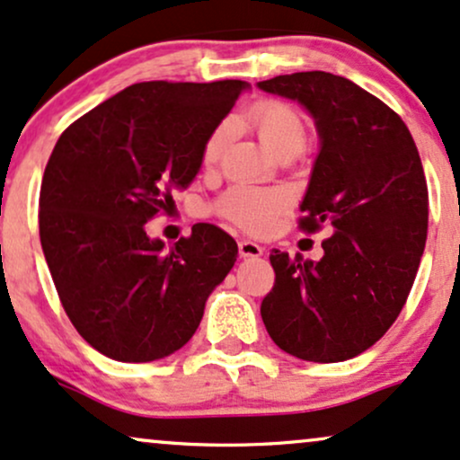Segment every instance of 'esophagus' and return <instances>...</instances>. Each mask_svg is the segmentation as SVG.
Wrapping results in <instances>:
<instances>
[{
    "label": "esophagus",
    "mask_w": 460,
    "mask_h": 460,
    "mask_svg": "<svg viewBox=\"0 0 460 460\" xmlns=\"http://www.w3.org/2000/svg\"><path fill=\"white\" fill-rule=\"evenodd\" d=\"M237 251H240V257H261L263 254V246L257 244V242L252 240H240V244H237Z\"/></svg>",
    "instance_id": "esophagus-1"
}]
</instances>
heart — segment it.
<instances>
[{
    "mask_svg": "<svg viewBox=\"0 0 460 460\" xmlns=\"http://www.w3.org/2000/svg\"><path fill=\"white\" fill-rule=\"evenodd\" d=\"M246 124L257 132L265 149L280 160L300 156L308 143V130L300 111L285 101L276 98L257 101L246 111ZM231 135H234V124L226 119L209 130L201 147L203 167L212 169L220 163ZM289 195L279 188L235 184L218 197L214 209L246 234H268L279 216L289 208Z\"/></svg>",
    "mask_w": 460,
    "mask_h": 460,
    "instance_id": "1",
    "label": "heart"
}]
</instances>
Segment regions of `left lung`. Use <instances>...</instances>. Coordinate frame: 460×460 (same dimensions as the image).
Returning a JSON list of instances; mask_svg holds the SVG:
<instances>
[{
	"label": "left lung",
	"mask_w": 460,
	"mask_h": 460,
	"mask_svg": "<svg viewBox=\"0 0 460 460\" xmlns=\"http://www.w3.org/2000/svg\"><path fill=\"white\" fill-rule=\"evenodd\" d=\"M259 87L302 102L317 121L321 149L297 225L332 234L314 263L270 254L265 330L291 356L342 362L390 330L416 280L429 229L422 160L401 115L345 76L293 72Z\"/></svg>",
	"instance_id": "1"
}]
</instances>
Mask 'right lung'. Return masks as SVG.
I'll use <instances>...</instances> for the list:
<instances>
[{"label":"right lung","mask_w":460,"mask_h":460,"mask_svg":"<svg viewBox=\"0 0 460 460\" xmlns=\"http://www.w3.org/2000/svg\"><path fill=\"white\" fill-rule=\"evenodd\" d=\"M244 81H146L72 121L40 188V244L76 332L118 362H152L184 347L237 244L199 223L169 251L146 223L173 206L201 167L209 130Z\"/></svg>","instance_id":"obj_1"}]
</instances>
